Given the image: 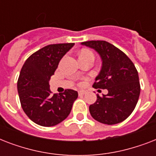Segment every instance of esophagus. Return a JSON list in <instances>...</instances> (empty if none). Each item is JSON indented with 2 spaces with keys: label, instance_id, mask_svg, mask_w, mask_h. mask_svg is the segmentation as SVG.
<instances>
[{
  "label": "esophagus",
  "instance_id": "esophagus-1",
  "mask_svg": "<svg viewBox=\"0 0 156 156\" xmlns=\"http://www.w3.org/2000/svg\"><path fill=\"white\" fill-rule=\"evenodd\" d=\"M84 94H86L85 90H79V91H78V95H83Z\"/></svg>",
  "mask_w": 156,
  "mask_h": 156
}]
</instances>
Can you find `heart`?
<instances>
[{"mask_svg":"<svg viewBox=\"0 0 156 156\" xmlns=\"http://www.w3.org/2000/svg\"><path fill=\"white\" fill-rule=\"evenodd\" d=\"M93 56V52L90 51V50H88V49H83L82 50V52L80 53V56Z\"/></svg>","mask_w":156,"mask_h":156,"instance_id":"heart-1","label":"heart"}]
</instances>
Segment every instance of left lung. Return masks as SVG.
<instances>
[{"instance_id": "obj_1", "label": "left lung", "mask_w": 156, "mask_h": 156, "mask_svg": "<svg viewBox=\"0 0 156 156\" xmlns=\"http://www.w3.org/2000/svg\"><path fill=\"white\" fill-rule=\"evenodd\" d=\"M82 44L100 54L102 68L93 84L94 88L107 89L108 93L89 107L93 118L100 123L115 125L125 121L133 111L140 95L137 69L121 50L104 40H90Z\"/></svg>"}]
</instances>
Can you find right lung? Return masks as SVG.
I'll return each instance as SVG.
<instances>
[{
  "mask_svg": "<svg viewBox=\"0 0 156 156\" xmlns=\"http://www.w3.org/2000/svg\"><path fill=\"white\" fill-rule=\"evenodd\" d=\"M73 43L47 45L30 55L22 67L18 92L23 111L37 125L49 127L63 121L69 115L78 98L76 90L67 89L52 94L49 80L65 54Z\"/></svg>",
  "mask_w": 156,
  "mask_h": 156,
  "instance_id": "right-lung-1",
  "label": "right lung"
}]
</instances>
